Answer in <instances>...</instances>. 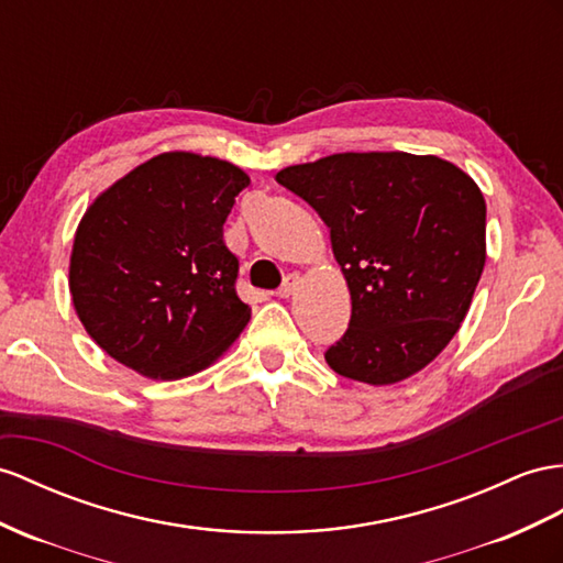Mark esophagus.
<instances>
[{
	"mask_svg": "<svg viewBox=\"0 0 563 563\" xmlns=\"http://www.w3.org/2000/svg\"><path fill=\"white\" fill-rule=\"evenodd\" d=\"M299 283H301L299 273H290V276H285L283 285L278 287V297H290V295H295V292H297V287H299Z\"/></svg>",
	"mask_w": 563,
	"mask_h": 563,
	"instance_id": "34e87169",
	"label": "esophagus"
}]
</instances>
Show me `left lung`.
Listing matches in <instances>:
<instances>
[{"label": "left lung", "instance_id": "1", "mask_svg": "<svg viewBox=\"0 0 563 563\" xmlns=\"http://www.w3.org/2000/svg\"><path fill=\"white\" fill-rule=\"evenodd\" d=\"M276 180L316 209L352 295L325 350L344 378L393 385L428 366L466 319L485 266V199L438 156L344 152Z\"/></svg>", "mask_w": 563, "mask_h": 563}]
</instances>
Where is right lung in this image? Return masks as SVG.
Instances as JSON below:
<instances>
[{"label": "right lung", "mask_w": 563, "mask_h": 563, "mask_svg": "<svg viewBox=\"0 0 563 563\" xmlns=\"http://www.w3.org/2000/svg\"><path fill=\"white\" fill-rule=\"evenodd\" d=\"M250 185L213 156L166 152L85 211L68 287L78 319L109 356L176 380L216 362L250 321L223 223Z\"/></svg>", "instance_id": "right-lung-1"}]
</instances>
